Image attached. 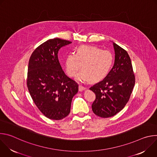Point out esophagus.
<instances>
[{"instance_id": "esophagus-1", "label": "esophagus", "mask_w": 157, "mask_h": 157, "mask_svg": "<svg viewBox=\"0 0 157 157\" xmlns=\"http://www.w3.org/2000/svg\"><path fill=\"white\" fill-rule=\"evenodd\" d=\"M86 88L85 87H84V86H81V85H79V91H84V90H85Z\"/></svg>"}]
</instances>
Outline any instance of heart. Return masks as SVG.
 Returning <instances> with one entry per match:
<instances>
[{
	"label": "heart",
	"instance_id": "obj_1",
	"mask_svg": "<svg viewBox=\"0 0 157 157\" xmlns=\"http://www.w3.org/2000/svg\"><path fill=\"white\" fill-rule=\"evenodd\" d=\"M114 61L113 55L107 50L91 45H81L76 53H70L65 59L66 72L70 77H75L81 65L82 71L77 80L94 82L103 79L109 73Z\"/></svg>",
	"mask_w": 157,
	"mask_h": 157
}]
</instances>
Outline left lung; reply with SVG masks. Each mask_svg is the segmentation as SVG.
Wrapping results in <instances>:
<instances>
[{
    "label": "left lung",
    "mask_w": 157,
    "mask_h": 157,
    "mask_svg": "<svg viewBox=\"0 0 157 157\" xmlns=\"http://www.w3.org/2000/svg\"><path fill=\"white\" fill-rule=\"evenodd\" d=\"M113 46V68L102 81L89 88L96 94L92 110L96 116L102 118L115 116L125 107L135 85V76L128 54L114 42Z\"/></svg>",
    "instance_id": "8db88e82"
}]
</instances>
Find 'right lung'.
<instances>
[{
    "mask_svg": "<svg viewBox=\"0 0 157 157\" xmlns=\"http://www.w3.org/2000/svg\"><path fill=\"white\" fill-rule=\"evenodd\" d=\"M71 41L50 39L32 53L29 62L27 87L41 113L47 118L60 120L70 113L78 84L67 76L58 60L59 50Z\"/></svg>",
    "mask_w": 157,
    "mask_h": 157,
    "instance_id": "1",
    "label": "right lung"
}]
</instances>
